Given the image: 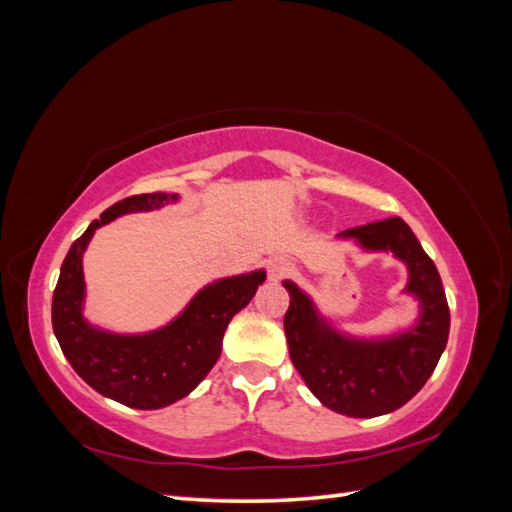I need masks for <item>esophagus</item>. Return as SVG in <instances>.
Masks as SVG:
<instances>
[{"label":"esophagus","mask_w":512,"mask_h":512,"mask_svg":"<svg viewBox=\"0 0 512 512\" xmlns=\"http://www.w3.org/2000/svg\"><path fill=\"white\" fill-rule=\"evenodd\" d=\"M290 270H292L290 259H285V257H272V259L268 261V279H270V281L283 279L285 275H290Z\"/></svg>","instance_id":"1"}]
</instances>
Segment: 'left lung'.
Here are the masks:
<instances>
[{
	"instance_id": "8db88e82",
	"label": "left lung",
	"mask_w": 512,
	"mask_h": 512,
	"mask_svg": "<svg viewBox=\"0 0 512 512\" xmlns=\"http://www.w3.org/2000/svg\"><path fill=\"white\" fill-rule=\"evenodd\" d=\"M364 253H392L408 268L403 294L419 303L417 323L390 336L360 338L336 329L312 296L285 279L290 307L283 318L290 360L312 395L338 414L373 419L417 395L441 360L449 336V307L434 261L401 218L338 233Z\"/></svg>"
}]
</instances>
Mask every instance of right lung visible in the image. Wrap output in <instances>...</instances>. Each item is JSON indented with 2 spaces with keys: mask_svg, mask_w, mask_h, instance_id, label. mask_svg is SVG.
Segmentation results:
<instances>
[{
  "mask_svg": "<svg viewBox=\"0 0 512 512\" xmlns=\"http://www.w3.org/2000/svg\"><path fill=\"white\" fill-rule=\"evenodd\" d=\"M174 202L178 194L157 192L130 196L106 209L71 244L52 299L54 336L74 371L100 395L137 410H159L187 397L218 362L231 318L266 281V270L211 281L168 325L146 334H117L91 325L85 316L82 255L93 233L126 213L154 211Z\"/></svg>",
  "mask_w": 512,
  "mask_h": 512,
  "instance_id": "add662e5",
  "label": "right lung"
}]
</instances>
